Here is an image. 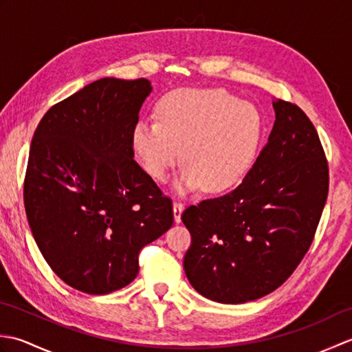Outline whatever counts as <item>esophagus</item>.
Segmentation results:
<instances>
[{
  "instance_id": "obj_1",
  "label": "esophagus",
  "mask_w": 352,
  "mask_h": 352,
  "mask_svg": "<svg viewBox=\"0 0 352 352\" xmlns=\"http://www.w3.org/2000/svg\"><path fill=\"white\" fill-rule=\"evenodd\" d=\"M174 219H175V222L178 223L182 221V213H183V210H184V203L183 201H174Z\"/></svg>"
}]
</instances>
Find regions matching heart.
Returning a JSON list of instances; mask_svg holds the SVG:
<instances>
[{
    "mask_svg": "<svg viewBox=\"0 0 352 352\" xmlns=\"http://www.w3.org/2000/svg\"><path fill=\"white\" fill-rule=\"evenodd\" d=\"M157 121L133 130V148L155 182H164L183 157L178 190L223 192L242 182L256 159L261 116L223 89H182L155 107ZM182 153H180L179 151Z\"/></svg>",
    "mask_w": 352,
    "mask_h": 352,
    "instance_id": "obj_1",
    "label": "heart"
}]
</instances>
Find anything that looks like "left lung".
<instances>
[{
  "mask_svg": "<svg viewBox=\"0 0 352 352\" xmlns=\"http://www.w3.org/2000/svg\"><path fill=\"white\" fill-rule=\"evenodd\" d=\"M275 122L241 186L182 214L192 236L184 272L198 294L223 304L278 289L315 239L328 197V162L315 125L275 100Z\"/></svg>",
  "mask_w": 352,
  "mask_h": 352,
  "instance_id": "8db88e82",
  "label": "left lung"
}]
</instances>
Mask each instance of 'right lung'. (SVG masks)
I'll return each instance as SVG.
<instances>
[{
	"label": "right lung",
	"instance_id": "right-lung-1",
	"mask_svg": "<svg viewBox=\"0 0 352 352\" xmlns=\"http://www.w3.org/2000/svg\"><path fill=\"white\" fill-rule=\"evenodd\" d=\"M146 78H101L52 106L30 146L27 219L43 258L91 295L125 287L139 252L174 223L172 199L133 160Z\"/></svg>",
	"mask_w": 352,
	"mask_h": 352
}]
</instances>
